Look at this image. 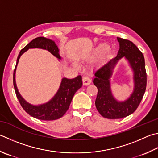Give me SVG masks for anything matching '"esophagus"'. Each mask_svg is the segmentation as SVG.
<instances>
[{"label":"esophagus","instance_id":"esophagus-1","mask_svg":"<svg viewBox=\"0 0 158 158\" xmlns=\"http://www.w3.org/2000/svg\"><path fill=\"white\" fill-rule=\"evenodd\" d=\"M83 84L84 85H88L89 84H90L91 83V79L89 78L88 77H83Z\"/></svg>","mask_w":158,"mask_h":158}]
</instances>
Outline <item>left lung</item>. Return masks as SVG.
I'll use <instances>...</instances> for the list:
<instances>
[{
  "label": "left lung",
  "instance_id": "obj_1",
  "mask_svg": "<svg viewBox=\"0 0 158 158\" xmlns=\"http://www.w3.org/2000/svg\"><path fill=\"white\" fill-rule=\"evenodd\" d=\"M119 50L117 56L108 61L94 72L93 84L97 92L95 106L102 117L120 119L133 113L141 102L147 87V73L143 54L133 42L117 37ZM123 57L127 60L134 73V88L131 96L120 102L114 98L111 90L110 78L115 65Z\"/></svg>",
  "mask_w": 158,
  "mask_h": 158
}]
</instances>
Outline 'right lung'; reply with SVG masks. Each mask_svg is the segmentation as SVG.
<instances>
[{
	"label": "right lung",
	"mask_w": 158,
	"mask_h": 158,
	"mask_svg": "<svg viewBox=\"0 0 158 158\" xmlns=\"http://www.w3.org/2000/svg\"><path fill=\"white\" fill-rule=\"evenodd\" d=\"M31 48H40L48 50L59 60L61 59L59 54V50L55 42L45 37H37L30 42L24 48H23L17 58L16 65L14 68L13 75L14 87L17 98L25 111L34 118L45 121H51L61 118L69 108L74 94L82 86V77L81 75H79L76 78L71 79L64 77L61 80L59 90L50 101L40 105L30 104L25 101L19 93L16 84L15 74L20 57L27 50Z\"/></svg>",
	"instance_id": "add662e5"
}]
</instances>
